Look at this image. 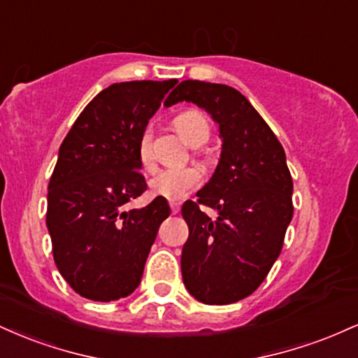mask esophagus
<instances>
[{
  "instance_id": "esophagus-1",
  "label": "esophagus",
  "mask_w": 358,
  "mask_h": 358,
  "mask_svg": "<svg viewBox=\"0 0 358 358\" xmlns=\"http://www.w3.org/2000/svg\"><path fill=\"white\" fill-rule=\"evenodd\" d=\"M170 208H171V212H173V213H178L180 212V203L170 202Z\"/></svg>"
}]
</instances>
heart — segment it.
Returning a JSON list of instances; mask_svg holds the SVG:
<instances>
[{
  "instance_id": "heart-1",
  "label": "heart",
  "mask_w": 358,
  "mask_h": 358,
  "mask_svg": "<svg viewBox=\"0 0 358 358\" xmlns=\"http://www.w3.org/2000/svg\"><path fill=\"white\" fill-rule=\"evenodd\" d=\"M175 129L185 141L190 145H202L210 134L207 119L199 110H185L173 119ZM139 162L146 171H151L155 166L151 156L150 134H143L139 139ZM202 182V173L195 166L182 168H163L150 182V190L155 196H163L166 200H182L188 192L195 190Z\"/></svg>"
}]
</instances>
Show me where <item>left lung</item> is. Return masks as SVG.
<instances>
[{
	"instance_id": "left-lung-1",
	"label": "left lung",
	"mask_w": 358,
	"mask_h": 358,
	"mask_svg": "<svg viewBox=\"0 0 358 358\" xmlns=\"http://www.w3.org/2000/svg\"><path fill=\"white\" fill-rule=\"evenodd\" d=\"M193 102L219 124L222 151L199 200H187L182 215L188 241L182 276L188 293L205 305L248 298L273 268L293 219V180L276 134L234 87L183 80L165 101ZM200 204L217 210L210 220Z\"/></svg>"
}]
</instances>
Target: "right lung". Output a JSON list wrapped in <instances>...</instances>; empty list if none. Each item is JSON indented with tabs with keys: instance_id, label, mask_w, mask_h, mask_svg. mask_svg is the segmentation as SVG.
Instances as JSON below:
<instances>
[{
	"instance_id": "obj_1",
	"label": "right lung",
	"mask_w": 358,
	"mask_h": 358,
	"mask_svg": "<svg viewBox=\"0 0 358 358\" xmlns=\"http://www.w3.org/2000/svg\"><path fill=\"white\" fill-rule=\"evenodd\" d=\"M176 79L119 82L85 106L60 145L48 183L47 227L60 274L92 301L126 298L139 286L159 225L163 196L124 205L146 190L139 139Z\"/></svg>"
}]
</instances>
